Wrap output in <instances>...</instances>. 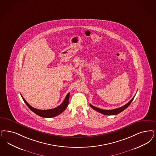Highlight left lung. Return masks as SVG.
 Listing matches in <instances>:
<instances>
[{
	"label": "left lung",
	"instance_id": "1",
	"mask_svg": "<svg viewBox=\"0 0 156 156\" xmlns=\"http://www.w3.org/2000/svg\"><path fill=\"white\" fill-rule=\"evenodd\" d=\"M134 97H133L127 104H126V105H124L123 107L118 108H116V109H112V110H104V109H100V108L96 107H94V106L91 105L90 104V106L94 110L96 111L100 112V113H102L103 115H117V114H118V113H120L121 112L123 111L124 109H126L128 107L129 105H130V104L133 101V100H134Z\"/></svg>",
	"mask_w": 156,
	"mask_h": 156
}]
</instances>
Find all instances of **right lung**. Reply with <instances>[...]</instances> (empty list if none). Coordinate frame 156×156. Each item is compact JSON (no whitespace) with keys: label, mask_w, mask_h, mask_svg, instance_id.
I'll return each instance as SVG.
<instances>
[{"label":"right lung","mask_w":156,"mask_h":156,"mask_svg":"<svg viewBox=\"0 0 156 156\" xmlns=\"http://www.w3.org/2000/svg\"><path fill=\"white\" fill-rule=\"evenodd\" d=\"M69 97H70V93H69L67 94L64 101L58 107L55 108L54 109H51L40 110V109H36L32 107L31 105H30L26 101V100L24 99V98L22 96V98L23 101L27 104V105L28 107V108L32 111H33L34 113L37 114L38 116L42 117V118H53L55 116H56L59 115V114L62 113L63 111H65V109H66V108L68 105V104H69Z\"/></svg>","instance_id":"1"}]
</instances>
